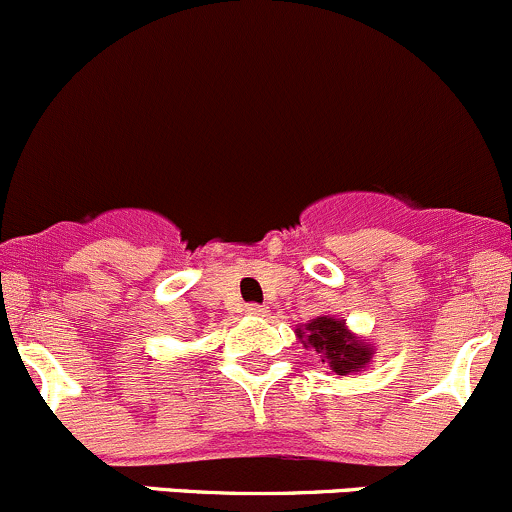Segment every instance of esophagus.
Masks as SVG:
<instances>
[{"label": "esophagus", "mask_w": 512, "mask_h": 512, "mask_svg": "<svg viewBox=\"0 0 512 512\" xmlns=\"http://www.w3.org/2000/svg\"><path fill=\"white\" fill-rule=\"evenodd\" d=\"M245 314H250V316H267V306L247 304V306H245Z\"/></svg>", "instance_id": "esophagus-1"}]
</instances>
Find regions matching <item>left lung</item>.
<instances>
[{
	"mask_svg": "<svg viewBox=\"0 0 512 512\" xmlns=\"http://www.w3.org/2000/svg\"><path fill=\"white\" fill-rule=\"evenodd\" d=\"M297 336L306 348L321 355V363L336 375L358 373L370 363L375 348L348 331L346 321L336 316H316L309 324L297 328Z\"/></svg>",
	"mask_w": 512,
	"mask_h": 512,
	"instance_id": "8db88e82",
	"label": "left lung"
}]
</instances>
